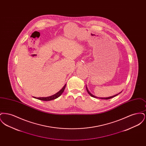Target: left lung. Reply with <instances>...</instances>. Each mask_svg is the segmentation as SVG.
Returning a JSON list of instances; mask_svg holds the SVG:
<instances>
[{
	"instance_id": "1",
	"label": "left lung",
	"mask_w": 146,
	"mask_h": 146,
	"mask_svg": "<svg viewBox=\"0 0 146 146\" xmlns=\"http://www.w3.org/2000/svg\"><path fill=\"white\" fill-rule=\"evenodd\" d=\"M86 90H87V92H88V94L90 95L91 96H92V97H95V98H100V99H104V100H108V99H110V98H113V97H115V96H117L118 95H119L120 93H121V92H120V93H119L118 94H117V95H114V96H110V97H97L96 96H95L94 95H93L92 94H91L90 92V91L88 90V88L86 86Z\"/></svg>"
}]
</instances>
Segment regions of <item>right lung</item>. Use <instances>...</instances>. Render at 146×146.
Masks as SVG:
<instances>
[{
  "mask_svg": "<svg viewBox=\"0 0 146 146\" xmlns=\"http://www.w3.org/2000/svg\"><path fill=\"white\" fill-rule=\"evenodd\" d=\"M66 84L64 85V86L58 92H57L55 94L51 96H49V97H34V98H36L38 100H42V101H51V100H55L56 98H58V97H60L63 92L64 90V89L66 88Z\"/></svg>",
  "mask_w": 146,
  "mask_h": 146,
  "instance_id": "add662e5",
  "label": "right lung"
}]
</instances>
